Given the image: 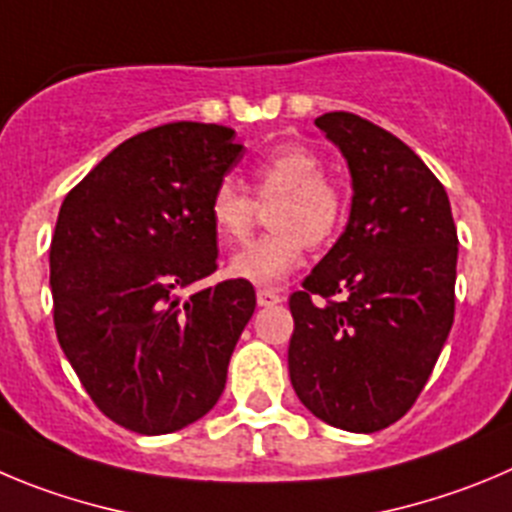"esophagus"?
I'll return each instance as SVG.
<instances>
[{"label": "esophagus", "mask_w": 512, "mask_h": 512, "mask_svg": "<svg viewBox=\"0 0 512 512\" xmlns=\"http://www.w3.org/2000/svg\"><path fill=\"white\" fill-rule=\"evenodd\" d=\"M256 299H259L261 307H271V304H279L284 297H281V294L276 292V289L259 287V289H256Z\"/></svg>", "instance_id": "34e87169"}]
</instances>
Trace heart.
<instances>
[{"mask_svg":"<svg viewBox=\"0 0 512 512\" xmlns=\"http://www.w3.org/2000/svg\"><path fill=\"white\" fill-rule=\"evenodd\" d=\"M256 200L233 177L213 187L208 218L223 246H238L259 223V203L270 205L274 231L231 259V274L253 284H276L287 279L304 259L307 246L332 241L345 220V192L325 175L320 154L302 144L271 149L251 167Z\"/></svg>","mask_w":512,"mask_h":512,"instance_id":"heart-1","label":"heart"}]
</instances>
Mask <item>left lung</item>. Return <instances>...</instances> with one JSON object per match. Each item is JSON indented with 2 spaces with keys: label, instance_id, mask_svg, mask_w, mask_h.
Masks as SVG:
<instances>
[{
  "label": "left lung",
  "instance_id": "8db88e82",
  "mask_svg": "<svg viewBox=\"0 0 512 512\" xmlns=\"http://www.w3.org/2000/svg\"><path fill=\"white\" fill-rule=\"evenodd\" d=\"M353 175L348 228L289 297V378L325 424L373 434L424 391L454 322L457 228L411 147L348 111L314 121Z\"/></svg>",
  "mask_w": 512,
  "mask_h": 512
}]
</instances>
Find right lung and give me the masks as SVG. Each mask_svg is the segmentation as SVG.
I'll return each instance as SVG.
<instances>
[{"label":"right lung","mask_w":512,"mask_h":512,"mask_svg":"<svg viewBox=\"0 0 512 512\" xmlns=\"http://www.w3.org/2000/svg\"><path fill=\"white\" fill-rule=\"evenodd\" d=\"M241 157L228 126L172 121L119 144L60 205L55 335L98 411L124 429L170 434L223 393L256 292L246 279L180 292L218 269L208 203Z\"/></svg>","instance_id":"1"}]
</instances>
